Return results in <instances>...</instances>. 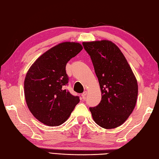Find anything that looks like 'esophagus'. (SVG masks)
Instances as JSON below:
<instances>
[{
	"label": "esophagus",
	"mask_w": 159,
	"mask_h": 159,
	"mask_svg": "<svg viewBox=\"0 0 159 159\" xmlns=\"http://www.w3.org/2000/svg\"><path fill=\"white\" fill-rule=\"evenodd\" d=\"M87 94H88V92H87L85 91V92H84L83 93V94H81V96H82V98H83V100H85V99Z\"/></svg>",
	"instance_id": "34e87169"
}]
</instances>
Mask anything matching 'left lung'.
<instances>
[{
  "instance_id": "left-lung-1",
  "label": "left lung",
  "mask_w": 159,
  "mask_h": 159,
  "mask_svg": "<svg viewBox=\"0 0 159 159\" xmlns=\"http://www.w3.org/2000/svg\"><path fill=\"white\" fill-rule=\"evenodd\" d=\"M98 79L101 101L89 110L95 123L105 129L122 125L137 101L138 83L125 56L108 40L83 42Z\"/></svg>"
}]
</instances>
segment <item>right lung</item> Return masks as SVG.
Returning <instances> with one entry per match:
<instances>
[{
  "label": "right lung",
  "mask_w": 159,
  "mask_h": 159,
  "mask_svg": "<svg viewBox=\"0 0 159 159\" xmlns=\"http://www.w3.org/2000/svg\"><path fill=\"white\" fill-rule=\"evenodd\" d=\"M76 42H63L40 56L30 67L24 81V94L31 113L40 123L58 126L70 117L79 103L65 85L68 83L67 63L83 49Z\"/></svg>",
  "instance_id": "add662e5"
}]
</instances>
